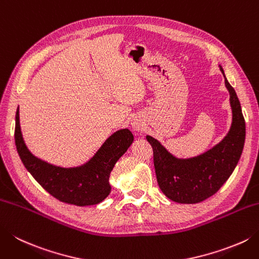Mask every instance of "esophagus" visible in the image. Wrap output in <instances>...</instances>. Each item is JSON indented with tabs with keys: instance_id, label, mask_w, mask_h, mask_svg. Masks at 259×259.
Segmentation results:
<instances>
[{
	"instance_id": "34e87169",
	"label": "esophagus",
	"mask_w": 259,
	"mask_h": 259,
	"mask_svg": "<svg viewBox=\"0 0 259 259\" xmlns=\"http://www.w3.org/2000/svg\"><path fill=\"white\" fill-rule=\"evenodd\" d=\"M133 126L136 130H139L141 128V124H140V122H138V121H136V122L133 123Z\"/></svg>"
}]
</instances>
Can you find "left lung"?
Instances as JSON below:
<instances>
[{"mask_svg": "<svg viewBox=\"0 0 259 259\" xmlns=\"http://www.w3.org/2000/svg\"><path fill=\"white\" fill-rule=\"evenodd\" d=\"M221 73L225 72L220 66ZM230 94L232 122L229 133L213 148L192 158H177L158 140L146 138L154 149V165L158 185L169 200L193 204L215 194L236 168L244 149L246 124L236 91L225 76Z\"/></svg>", "mask_w": 259, "mask_h": 259, "instance_id": "obj_1", "label": "left lung"}]
</instances>
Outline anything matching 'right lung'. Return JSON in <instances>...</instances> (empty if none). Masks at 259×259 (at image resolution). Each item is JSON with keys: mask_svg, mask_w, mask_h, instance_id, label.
<instances>
[{"mask_svg": "<svg viewBox=\"0 0 259 259\" xmlns=\"http://www.w3.org/2000/svg\"><path fill=\"white\" fill-rule=\"evenodd\" d=\"M14 139L24 167L49 194L65 203L86 206L101 203L110 194V173L133 144L134 135L129 129L115 131L89 161L68 168L49 164L31 154L21 134L19 108L15 115Z\"/></svg>", "mask_w": 259, "mask_h": 259, "instance_id": "obj_1", "label": "right lung"}]
</instances>
